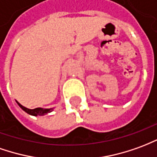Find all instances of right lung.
<instances>
[{"mask_svg":"<svg viewBox=\"0 0 157 157\" xmlns=\"http://www.w3.org/2000/svg\"><path fill=\"white\" fill-rule=\"evenodd\" d=\"M17 105H19L21 108L23 109L24 112H26L28 114H29V115H33V116H43V115H45V114H47L48 112H51L53 110V108L51 109H43L40 108V107H38V108L35 109H29L26 108V107H24L23 105H21L20 103L17 102Z\"/></svg>","mask_w":157,"mask_h":157,"instance_id":"obj_1","label":"right lung"}]
</instances>
